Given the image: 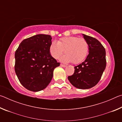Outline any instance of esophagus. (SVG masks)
<instances>
[{
    "label": "esophagus",
    "mask_w": 122,
    "mask_h": 122,
    "mask_svg": "<svg viewBox=\"0 0 122 122\" xmlns=\"http://www.w3.org/2000/svg\"><path fill=\"white\" fill-rule=\"evenodd\" d=\"M60 66H61V67H66L67 66L65 65H63V64H60Z\"/></svg>",
    "instance_id": "esophagus-1"
}]
</instances>
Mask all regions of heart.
<instances>
[{
    "instance_id": "obj_1",
    "label": "heart",
    "mask_w": 122,
    "mask_h": 122,
    "mask_svg": "<svg viewBox=\"0 0 122 122\" xmlns=\"http://www.w3.org/2000/svg\"><path fill=\"white\" fill-rule=\"evenodd\" d=\"M88 42L86 39L77 36L64 37L57 41H53L49 47V52L54 59H57L65 51L64 55L60 61L64 63L72 62L78 64L84 61L89 52Z\"/></svg>"
}]
</instances>
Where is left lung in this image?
<instances>
[{"label":"left lung","instance_id":"1","mask_svg":"<svg viewBox=\"0 0 122 122\" xmlns=\"http://www.w3.org/2000/svg\"><path fill=\"white\" fill-rule=\"evenodd\" d=\"M83 36L89 46V54L84 62L74 67V73L68 78L75 87L86 89L96 86L100 80L106 67V53L98 40L83 34Z\"/></svg>","mask_w":122,"mask_h":122}]
</instances>
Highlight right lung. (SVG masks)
<instances>
[{"instance_id":"obj_1","label":"right lung","mask_w":122,"mask_h":122,"mask_svg":"<svg viewBox=\"0 0 122 122\" xmlns=\"http://www.w3.org/2000/svg\"><path fill=\"white\" fill-rule=\"evenodd\" d=\"M49 35L37 34L22 41L15 53L14 69L19 81L32 92L46 88L53 76V71L60 66L51 56Z\"/></svg>"}]
</instances>
